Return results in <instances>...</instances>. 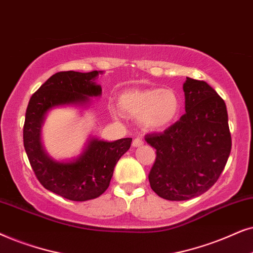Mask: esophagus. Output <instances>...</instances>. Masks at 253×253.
<instances>
[{
    "instance_id": "esophagus-1",
    "label": "esophagus",
    "mask_w": 253,
    "mask_h": 253,
    "mask_svg": "<svg viewBox=\"0 0 253 253\" xmlns=\"http://www.w3.org/2000/svg\"><path fill=\"white\" fill-rule=\"evenodd\" d=\"M143 140L142 139H140V137H136V139H134L133 140V142H132V146L134 147V148H137V147H141V146H143Z\"/></svg>"
}]
</instances>
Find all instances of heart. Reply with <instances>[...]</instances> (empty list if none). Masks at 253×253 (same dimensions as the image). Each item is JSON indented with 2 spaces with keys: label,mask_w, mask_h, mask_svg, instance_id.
I'll return each instance as SVG.
<instances>
[{
  "label": "heart",
  "mask_w": 253,
  "mask_h": 253,
  "mask_svg": "<svg viewBox=\"0 0 253 253\" xmlns=\"http://www.w3.org/2000/svg\"><path fill=\"white\" fill-rule=\"evenodd\" d=\"M119 106L124 112L137 117L144 128L164 129L179 118L181 102L172 89L127 90L119 96Z\"/></svg>",
  "instance_id": "1"
}]
</instances>
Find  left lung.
Returning <instances> with one entry per match:
<instances>
[{
  "label": "left lung",
  "instance_id": "left-lung-1",
  "mask_svg": "<svg viewBox=\"0 0 253 253\" xmlns=\"http://www.w3.org/2000/svg\"><path fill=\"white\" fill-rule=\"evenodd\" d=\"M183 89L186 113L164 132L144 136L156 149L148 176L151 190L171 201L192 199L210 190L231 150L224 100L205 81L187 77Z\"/></svg>",
  "mask_w": 253,
  "mask_h": 253
}]
</instances>
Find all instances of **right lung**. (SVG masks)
<instances>
[{"label":"right lung","mask_w":253,"mask_h":253,"mask_svg":"<svg viewBox=\"0 0 253 253\" xmlns=\"http://www.w3.org/2000/svg\"><path fill=\"white\" fill-rule=\"evenodd\" d=\"M103 72H60L50 76L30 99L23 140L33 172L46 190L72 201L98 198L109 187L119 158L129 149L132 139L107 142L89 140L83 153L73 161L49 157L42 143V126L49 110L61 105H86L90 97L102 95L95 80Z\"/></svg>","instance_id":"1"}]
</instances>
